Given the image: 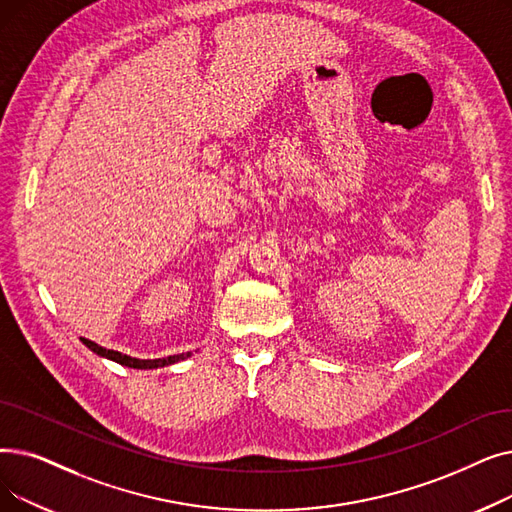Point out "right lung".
<instances>
[{"label": "right lung", "mask_w": 512, "mask_h": 512, "mask_svg": "<svg viewBox=\"0 0 512 512\" xmlns=\"http://www.w3.org/2000/svg\"><path fill=\"white\" fill-rule=\"evenodd\" d=\"M81 341H83L85 347H90L94 353L102 355V358H108V360H113V362H117L121 366L138 368V370L163 368V366L175 364V362H180V360H186V358H190V355H192V351H188V353H177V355H169V358H159V360H138V358H131V355H125V353H119V351H113V349H106V347H102V345H98V343H94L90 339H83L81 337Z\"/></svg>", "instance_id": "1"}]
</instances>
